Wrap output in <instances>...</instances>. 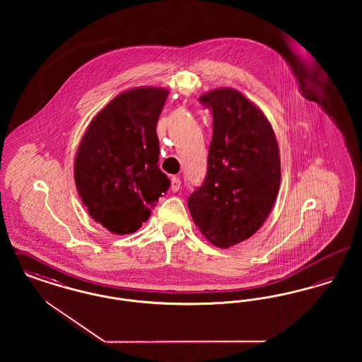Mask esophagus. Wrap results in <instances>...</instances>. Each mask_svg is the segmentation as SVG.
Segmentation results:
<instances>
[{"label": "esophagus", "mask_w": 362, "mask_h": 362, "mask_svg": "<svg viewBox=\"0 0 362 362\" xmlns=\"http://www.w3.org/2000/svg\"><path fill=\"white\" fill-rule=\"evenodd\" d=\"M180 179L179 177H176V176H173L171 177V189H173V192H176V191H179L180 189Z\"/></svg>", "instance_id": "1"}]
</instances>
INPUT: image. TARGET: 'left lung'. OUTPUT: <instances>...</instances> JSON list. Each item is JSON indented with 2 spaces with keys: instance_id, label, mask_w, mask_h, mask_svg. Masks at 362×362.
Instances as JSON below:
<instances>
[{
  "instance_id": "obj_1",
  "label": "left lung",
  "mask_w": 362,
  "mask_h": 362,
  "mask_svg": "<svg viewBox=\"0 0 362 362\" xmlns=\"http://www.w3.org/2000/svg\"><path fill=\"white\" fill-rule=\"evenodd\" d=\"M211 110L213 138L204 185L187 199L201 233L229 248L250 239L267 220L281 183V158L272 123L233 88L199 98Z\"/></svg>"
}]
</instances>
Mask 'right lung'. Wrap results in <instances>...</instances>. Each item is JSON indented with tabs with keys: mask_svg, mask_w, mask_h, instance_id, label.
Segmentation results:
<instances>
[{
	"mask_svg": "<svg viewBox=\"0 0 362 362\" xmlns=\"http://www.w3.org/2000/svg\"><path fill=\"white\" fill-rule=\"evenodd\" d=\"M168 89L137 86L115 96L86 127L74 158V182L89 216L111 233L148 221L170 187L158 163L156 126Z\"/></svg>",
	"mask_w": 362,
	"mask_h": 362,
	"instance_id": "1",
	"label": "right lung"
}]
</instances>
